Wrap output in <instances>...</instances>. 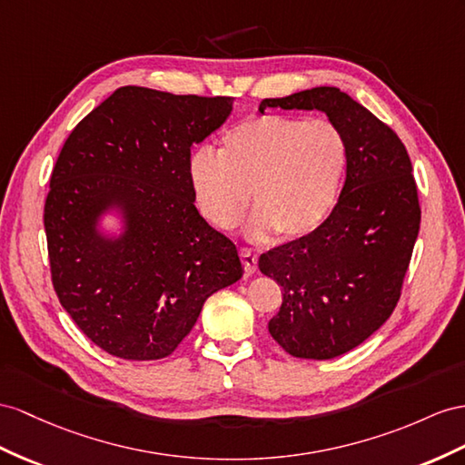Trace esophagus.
Masks as SVG:
<instances>
[{
    "label": "esophagus",
    "instance_id": "1",
    "mask_svg": "<svg viewBox=\"0 0 465 465\" xmlns=\"http://www.w3.org/2000/svg\"><path fill=\"white\" fill-rule=\"evenodd\" d=\"M240 253H242L245 272H247V275H253V272L257 271V255L249 247H242Z\"/></svg>",
    "mask_w": 465,
    "mask_h": 465
}]
</instances>
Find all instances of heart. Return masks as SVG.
<instances>
[{"label": "heart", "instance_id": "1", "mask_svg": "<svg viewBox=\"0 0 465 465\" xmlns=\"http://www.w3.org/2000/svg\"><path fill=\"white\" fill-rule=\"evenodd\" d=\"M348 166V137L331 119L263 114L225 131L220 153L196 151L188 174L202 213L218 228H233L253 194L252 240L271 232L301 240L334 210Z\"/></svg>", "mask_w": 465, "mask_h": 465}]
</instances>
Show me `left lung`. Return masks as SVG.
Instances as JSON below:
<instances>
[{
  "label": "left lung",
  "mask_w": 465,
  "mask_h": 465,
  "mask_svg": "<svg viewBox=\"0 0 465 465\" xmlns=\"http://www.w3.org/2000/svg\"><path fill=\"white\" fill-rule=\"evenodd\" d=\"M267 108L318 110L350 143V166L338 204L301 240L259 257L263 275L282 287L269 334L302 360H331L360 346L399 302L420 206L402 141L361 104L334 86L267 98Z\"/></svg>",
  "instance_id": "obj_1"
}]
</instances>
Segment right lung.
Masks as SVG:
<instances>
[{
  "mask_svg": "<svg viewBox=\"0 0 465 465\" xmlns=\"http://www.w3.org/2000/svg\"><path fill=\"white\" fill-rule=\"evenodd\" d=\"M233 98L117 88L64 141L45 202L51 277L64 311L110 355H171L206 299L243 275L232 240L194 206L188 163ZM115 209L124 232L97 223Z\"/></svg>",
  "mask_w": 465,
  "mask_h": 465,
  "instance_id": "obj_1",
  "label": "right lung"
}]
</instances>
